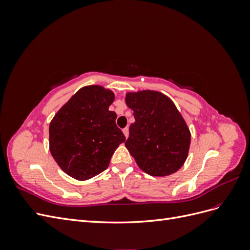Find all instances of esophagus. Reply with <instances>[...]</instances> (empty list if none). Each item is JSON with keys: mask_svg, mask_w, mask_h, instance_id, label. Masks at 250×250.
Segmentation results:
<instances>
[{"mask_svg": "<svg viewBox=\"0 0 250 250\" xmlns=\"http://www.w3.org/2000/svg\"><path fill=\"white\" fill-rule=\"evenodd\" d=\"M122 131H123V133H124V135H125V138L127 139V138H128V134H129V129H128L127 127H125Z\"/></svg>", "mask_w": 250, "mask_h": 250, "instance_id": "34e87169", "label": "esophagus"}]
</instances>
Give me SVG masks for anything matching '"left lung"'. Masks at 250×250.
<instances>
[{
	"label": "left lung",
	"instance_id": "obj_1",
	"mask_svg": "<svg viewBox=\"0 0 250 250\" xmlns=\"http://www.w3.org/2000/svg\"><path fill=\"white\" fill-rule=\"evenodd\" d=\"M126 105L135 121L125 146L139 168L151 176H168L185 164L191 131L168 96L157 90L128 92Z\"/></svg>",
	"mask_w": 250,
	"mask_h": 250
}]
</instances>
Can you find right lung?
Returning <instances> with one entry per match:
<instances>
[{
    "label": "right lung",
    "mask_w": 250,
    "mask_h": 250,
    "mask_svg": "<svg viewBox=\"0 0 250 250\" xmlns=\"http://www.w3.org/2000/svg\"><path fill=\"white\" fill-rule=\"evenodd\" d=\"M112 90L86 85L75 93L55 113L49 126V149L67 175L80 181L106 170L111 155L125 137L116 125L109 106Z\"/></svg>",
    "instance_id": "add662e5"
}]
</instances>
